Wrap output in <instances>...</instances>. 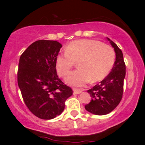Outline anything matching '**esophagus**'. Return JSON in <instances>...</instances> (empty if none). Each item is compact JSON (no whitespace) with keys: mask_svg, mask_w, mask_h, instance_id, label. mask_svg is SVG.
<instances>
[{"mask_svg":"<svg viewBox=\"0 0 145 145\" xmlns=\"http://www.w3.org/2000/svg\"><path fill=\"white\" fill-rule=\"evenodd\" d=\"M82 92V89H74V94H80Z\"/></svg>","mask_w":145,"mask_h":145,"instance_id":"esophagus-1","label":"esophagus"}]
</instances>
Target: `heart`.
Wrapping results in <instances>:
<instances>
[{"label":"heart","mask_w":145,"mask_h":145,"mask_svg":"<svg viewBox=\"0 0 145 145\" xmlns=\"http://www.w3.org/2000/svg\"><path fill=\"white\" fill-rule=\"evenodd\" d=\"M115 61V52L111 46L92 39L73 41L66 46L65 52L56 56L58 74L65 78L78 62L79 69L66 79L68 84L82 86L89 82L102 80L110 72Z\"/></svg>","instance_id":"heart-1"}]
</instances>
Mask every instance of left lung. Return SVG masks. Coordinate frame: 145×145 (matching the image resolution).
I'll return each instance as SVG.
<instances>
[{
  "mask_svg": "<svg viewBox=\"0 0 145 145\" xmlns=\"http://www.w3.org/2000/svg\"><path fill=\"white\" fill-rule=\"evenodd\" d=\"M107 39L114 48L116 61L110 73L99 84L88 90L92 99L84 106L88 112L96 115H105L112 112L120 103L123 93L125 64L123 52L112 41Z\"/></svg>",
  "mask_w": 145,
  "mask_h": 145,
  "instance_id": "obj_1",
  "label": "left lung"
}]
</instances>
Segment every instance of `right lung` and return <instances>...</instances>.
I'll use <instances>...</instances> for the list:
<instances>
[{"label":"right lung","instance_id":"1","mask_svg":"<svg viewBox=\"0 0 145 145\" xmlns=\"http://www.w3.org/2000/svg\"><path fill=\"white\" fill-rule=\"evenodd\" d=\"M62 45L56 41L38 40L20 58L18 84L25 104L34 115L49 120L60 115L73 91L59 78L56 59Z\"/></svg>","mask_w":145,"mask_h":145}]
</instances>
